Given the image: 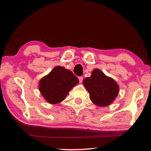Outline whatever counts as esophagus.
Instances as JSON below:
<instances>
[{
    "label": "esophagus",
    "mask_w": 151,
    "mask_h": 151,
    "mask_svg": "<svg viewBox=\"0 0 151 151\" xmlns=\"http://www.w3.org/2000/svg\"><path fill=\"white\" fill-rule=\"evenodd\" d=\"M78 80H79V82H80V83H81L83 80V76H78Z\"/></svg>",
    "instance_id": "34e87169"
}]
</instances>
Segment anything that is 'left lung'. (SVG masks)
Returning <instances> with one entry per match:
<instances>
[{
    "instance_id": "left-lung-1",
    "label": "left lung",
    "mask_w": 151,
    "mask_h": 151,
    "mask_svg": "<svg viewBox=\"0 0 151 151\" xmlns=\"http://www.w3.org/2000/svg\"><path fill=\"white\" fill-rule=\"evenodd\" d=\"M83 84L91 101L99 106H109L119 94V85L114 79L97 68L93 70L90 77L84 79Z\"/></svg>"
}]
</instances>
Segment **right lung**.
<instances>
[{"label": "right lung", "mask_w": 151, "mask_h": 151, "mask_svg": "<svg viewBox=\"0 0 151 151\" xmlns=\"http://www.w3.org/2000/svg\"><path fill=\"white\" fill-rule=\"evenodd\" d=\"M78 82L72 71L57 66L39 81V91L48 103L57 104L65 100L68 92Z\"/></svg>", "instance_id": "1"}]
</instances>
